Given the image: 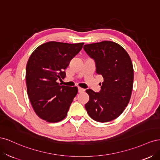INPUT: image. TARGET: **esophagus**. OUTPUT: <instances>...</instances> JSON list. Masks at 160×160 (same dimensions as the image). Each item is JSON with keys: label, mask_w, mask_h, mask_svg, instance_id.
<instances>
[{"label": "esophagus", "mask_w": 160, "mask_h": 160, "mask_svg": "<svg viewBox=\"0 0 160 160\" xmlns=\"http://www.w3.org/2000/svg\"><path fill=\"white\" fill-rule=\"evenodd\" d=\"M84 91H85L84 89L81 88H78V91H79V93H81V92H83Z\"/></svg>", "instance_id": "1"}]
</instances>
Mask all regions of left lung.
Here are the masks:
<instances>
[{
	"mask_svg": "<svg viewBox=\"0 0 160 160\" xmlns=\"http://www.w3.org/2000/svg\"><path fill=\"white\" fill-rule=\"evenodd\" d=\"M85 51L95 62L96 72L103 77L98 93L87 89L88 113L98 122H108L123 113L130 100L133 69L128 53L119 44L105 41L85 45Z\"/></svg>",
	"mask_w": 160,
	"mask_h": 160,
	"instance_id": "left-lung-1",
	"label": "left lung"
}]
</instances>
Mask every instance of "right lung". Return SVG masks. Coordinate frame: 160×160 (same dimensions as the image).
<instances>
[{
	"instance_id": "right-lung-1",
	"label": "right lung",
	"mask_w": 160,
	"mask_h": 160,
	"mask_svg": "<svg viewBox=\"0 0 160 160\" xmlns=\"http://www.w3.org/2000/svg\"><path fill=\"white\" fill-rule=\"evenodd\" d=\"M84 43L50 41L32 52L26 67L27 93L36 114L47 122L56 123L65 118L78 89L59 85L65 69L81 50Z\"/></svg>"
}]
</instances>
